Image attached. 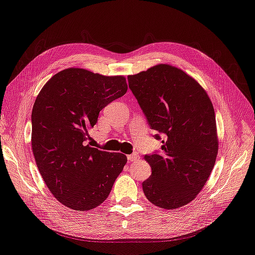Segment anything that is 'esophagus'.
<instances>
[{"label":"esophagus","instance_id":"obj_1","mask_svg":"<svg viewBox=\"0 0 255 255\" xmlns=\"http://www.w3.org/2000/svg\"><path fill=\"white\" fill-rule=\"evenodd\" d=\"M127 158H128L129 161H135L136 159H138V155H137V153L130 154V155H128Z\"/></svg>","mask_w":255,"mask_h":255}]
</instances>
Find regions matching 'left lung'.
<instances>
[{
    "mask_svg": "<svg viewBox=\"0 0 255 255\" xmlns=\"http://www.w3.org/2000/svg\"><path fill=\"white\" fill-rule=\"evenodd\" d=\"M128 82L151 128L164 137L161 153L145 156L152 174L142 182L143 194L158 207H182L200 193L216 163L213 103L193 77L167 63L129 75Z\"/></svg>",
    "mask_w": 255,
    "mask_h": 255,
    "instance_id": "obj_1",
    "label": "left lung"
}]
</instances>
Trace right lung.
<instances>
[{
  "label": "right lung",
  "instance_id": "1",
  "mask_svg": "<svg viewBox=\"0 0 255 255\" xmlns=\"http://www.w3.org/2000/svg\"><path fill=\"white\" fill-rule=\"evenodd\" d=\"M128 90L124 76L69 68L43 85L32 109V151L48 189L64 206L91 210L103 203L126 155L85 145L99 113Z\"/></svg>",
  "mask_w": 255,
  "mask_h": 255
}]
</instances>
